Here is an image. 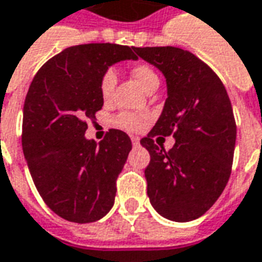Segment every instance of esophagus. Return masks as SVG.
Here are the masks:
<instances>
[{"label": "esophagus", "mask_w": 262, "mask_h": 262, "mask_svg": "<svg viewBox=\"0 0 262 262\" xmlns=\"http://www.w3.org/2000/svg\"><path fill=\"white\" fill-rule=\"evenodd\" d=\"M130 139H132V144H133V146H139V144H140V139H139L137 136H132Z\"/></svg>", "instance_id": "esophagus-1"}]
</instances>
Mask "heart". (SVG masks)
<instances>
[{
  "label": "heart",
  "instance_id": "b5f03b06",
  "mask_svg": "<svg viewBox=\"0 0 262 262\" xmlns=\"http://www.w3.org/2000/svg\"><path fill=\"white\" fill-rule=\"evenodd\" d=\"M132 74L136 78V80L140 83V86L143 88L147 92L150 88L159 86V75L153 68L147 63H137L132 69ZM116 85V72L113 68H107L105 72L102 74L99 80V92L103 100H109L112 98L113 91ZM149 116L144 113H135V112H120L118 113L113 122L115 125L127 132H139L143 129L146 125Z\"/></svg>",
  "mask_w": 262,
  "mask_h": 262
}]
</instances>
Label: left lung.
I'll use <instances>...</instances> for the list:
<instances>
[{"label":"left lung","mask_w":262,"mask_h":262,"mask_svg":"<svg viewBox=\"0 0 262 262\" xmlns=\"http://www.w3.org/2000/svg\"><path fill=\"white\" fill-rule=\"evenodd\" d=\"M162 71L167 99L162 116L140 140L149 150L147 195L159 214L173 221L199 219L220 197L233 167L237 125L226 88L211 68L174 47L135 48ZM173 134V147L154 143Z\"/></svg>","instance_id":"1"}]
</instances>
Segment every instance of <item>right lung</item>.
<instances>
[{"mask_svg":"<svg viewBox=\"0 0 262 262\" xmlns=\"http://www.w3.org/2000/svg\"><path fill=\"white\" fill-rule=\"evenodd\" d=\"M135 47L85 43L47 61L24 103L23 150L42 200L72 223L100 220L115 203L116 180L132 150L125 132L109 129L96 144L86 140L88 120L103 106L102 74L112 63L136 59Z\"/></svg>","mask_w":262,"mask_h":262,"instance_id":"obj_1","label":"right lung"}]
</instances>
